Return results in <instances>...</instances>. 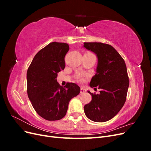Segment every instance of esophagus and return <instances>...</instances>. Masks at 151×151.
Masks as SVG:
<instances>
[{
  "label": "esophagus",
  "mask_w": 151,
  "mask_h": 151,
  "mask_svg": "<svg viewBox=\"0 0 151 151\" xmlns=\"http://www.w3.org/2000/svg\"><path fill=\"white\" fill-rule=\"evenodd\" d=\"M86 92V89L84 88H81V94H84Z\"/></svg>",
  "instance_id": "34e87169"
}]
</instances>
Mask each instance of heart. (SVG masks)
Masks as SVG:
<instances>
[{
  "label": "heart",
  "instance_id": "1",
  "mask_svg": "<svg viewBox=\"0 0 151 151\" xmlns=\"http://www.w3.org/2000/svg\"><path fill=\"white\" fill-rule=\"evenodd\" d=\"M79 81L82 82V81H84V79H83V78H80V79H79Z\"/></svg>",
  "mask_w": 151,
  "mask_h": 151
}]
</instances>
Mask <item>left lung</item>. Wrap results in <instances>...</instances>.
<instances>
[{"instance_id": "1", "label": "left lung", "mask_w": 151, "mask_h": 151, "mask_svg": "<svg viewBox=\"0 0 151 151\" xmlns=\"http://www.w3.org/2000/svg\"><path fill=\"white\" fill-rule=\"evenodd\" d=\"M83 47L96 55V70L89 86L101 90L97 94L88 91L92 100L84 107L85 115L95 122H107L120 111L126 101L129 80L125 63L109 45L84 43Z\"/></svg>"}]
</instances>
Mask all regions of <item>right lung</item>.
I'll return each mask as SVG.
<instances>
[{
	"instance_id": "right-lung-1",
	"label": "right lung",
	"mask_w": 151,
	"mask_h": 151,
	"mask_svg": "<svg viewBox=\"0 0 151 151\" xmlns=\"http://www.w3.org/2000/svg\"><path fill=\"white\" fill-rule=\"evenodd\" d=\"M69 50L65 43L52 42L36 54L27 71V93L32 106L44 119H62L70 99L81 89L75 83L62 87L57 82V73L64 69V58Z\"/></svg>"
}]
</instances>
